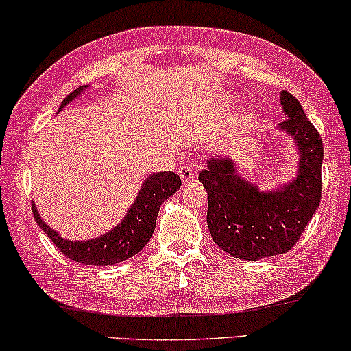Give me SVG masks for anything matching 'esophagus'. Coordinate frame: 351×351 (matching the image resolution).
Instances as JSON below:
<instances>
[{"label": "esophagus", "instance_id": "1", "mask_svg": "<svg viewBox=\"0 0 351 351\" xmlns=\"http://www.w3.org/2000/svg\"><path fill=\"white\" fill-rule=\"evenodd\" d=\"M179 176L184 184H189V182H193L195 180V169L192 166L189 165H184L179 167Z\"/></svg>", "mask_w": 351, "mask_h": 351}]
</instances>
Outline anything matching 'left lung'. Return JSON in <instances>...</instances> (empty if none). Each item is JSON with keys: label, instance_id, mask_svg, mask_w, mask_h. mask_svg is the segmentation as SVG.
<instances>
[{"label": "left lung", "instance_id": "obj_1", "mask_svg": "<svg viewBox=\"0 0 351 351\" xmlns=\"http://www.w3.org/2000/svg\"><path fill=\"white\" fill-rule=\"evenodd\" d=\"M287 119L279 127L300 152L297 179L271 192L237 174L229 158H211L198 180L208 192V227L213 240L234 258L256 259L287 253L298 242L321 202L322 138L308 121L302 104L280 93Z\"/></svg>", "mask_w": 351, "mask_h": 351}]
</instances>
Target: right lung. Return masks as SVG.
I'll use <instances>...</instances> for the list:
<instances>
[{"label": "right lung", "instance_id": "add662e5", "mask_svg": "<svg viewBox=\"0 0 351 351\" xmlns=\"http://www.w3.org/2000/svg\"><path fill=\"white\" fill-rule=\"evenodd\" d=\"M85 88L86 85L79 86L71 95H67L62 99L59 111L66 104L74 101ZM180 177L171 171L148 176L124 219L108 234L97 237L93 240H82V242L64 240L58 232L45 224L34 203H32V211H34V217L40 229L51 239V242L61 250L64 256L82 263V265L111 266L125 261L138 253L140 250H143L156 227L159 208L171 195H174L180 189Z\"/></svg>", "mask_w": 351, "mask_h": 351}]
</instances>
